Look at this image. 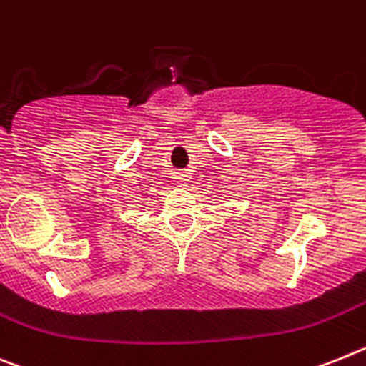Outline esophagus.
Wrapping results in <instances>:
<instances>
[{
	"label": "esophagus",
	"mask_w": 366,
	"mask_h": 366,
	"mask_svg": "<svg viewBox=\"0 0 366 366\" xmlns=\"http://www.w3.org/2000/svg\"><path fill=\"white\" fill-rule=\"evenodd\" d=\"M189 177H192V173H187V171H177V173H174V179H177V182L182 184V186H186V182L189 180Z\"/></svg>",
	"instance_id": "obj_1"
}]
</instances>
